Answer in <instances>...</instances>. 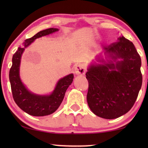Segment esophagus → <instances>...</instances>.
I'll list each match as a JSON object with an SVG mask.
<instances>
[{"mask_svg":"<svg viewBox=\"0 0 148 148\" xmlns=\"http://www.w3.org/2000/svg\"><path fill=\"white\" fill-rule=\"evenodd\" d=\"M75 73L77 75H84L86 73V66L84 64H79L76 65L74 68Z\"/></svg>","mask_w":148,"mask_h":148,"instance_id":"1","label":"esophagus"}]
</instances>
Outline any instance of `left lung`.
Here are the masks:
<instances>
[{
  "label": "left lung",
  "mask_w": 148,
  "mask_h": 148,
  "mask_svg": "<svg viewBox=\"0 0 148 148\" xmlns=\"http://www.w3.org/2000/svg\"><path fill=\"white\" fill-rule=\"evenodd\" d=\"M104 49L114 61L121 60L89 66L86 74L87 101L96 116L112 119L127 113L136 101L142 84L141 58L132 42L123 36Z\"/></svg>",
  "instance_id": "left-lung-1"
}]
</instances>
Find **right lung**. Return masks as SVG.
<instances>
[{
  "instance_id": "obj_1",
  "label": "right lung",
  "mask_w": 148,
  "mask_h": 148,
  "mask_svg": "<svg viewBox=\"0 0 148 148\" xmlns=\"http://www.w3.org/2000/svg\"><path fill=\"white\" fill-rule=\"evenodd\" d=\"M57 31L58 29L50 28L38 32L32 38L25 40L23 47H19L12 57V65L9 72L12 96L17 106L31 116H45L56 112L64 99L66 89L73 81L74 75L69 74L59 80L51 95L40 96L29 91L20 79L19 65L25 48L29 46L35 39Z\"/></svg>"
}]
</instances>
